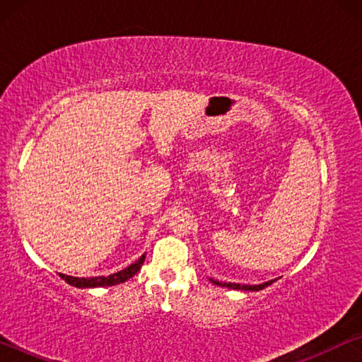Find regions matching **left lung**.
I'll return each mask as SVG.
<instances>
[{"instance_id": "1", "label": "left lung", "mask_w": 362, "mask_h": 362, "mask_svg": "<svg viewBox=\"0 0 362 362\" xmlns=\"http://www.w3.org/2000/svg\"><path fill=\"white\" fill-rule=\"evenodd\" d=\"M274 281H278V279H272V281H267V283L250 286V284H238V283H223V281H217V279H212L211 278V283L216 284V286L228 287V289H235V291H250V292H257V291L265 289V287H268L269 284H273Z\"/></svg>"}]
</instances>
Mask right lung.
Wrapping results in <instances>:
<instances>
[{
    "instance_id": "obj_1",
    "label": "right lung",
    "mask_w": 362,
    "mask_h": 362,
    "mask_svg": "<svg viewBox=\"0 0 362 362\" xmlns=\"http://www.w3.org/2000/svg\"><path fill=\"white\" fill-rule=\"evenodd\" d=\"M145 255H140V259H137L134 263H131L129 267H126L124 269H121L118 273L108 274V276H94V278H76V276H69V274L59 273V276L62 278L65 283H69L70 286L79 287V289H86V287H107V286H116L124 283V281L131 279L134 274H136L140 267L144 265L145 262Z\"/></svg>"
}]
</instances>
